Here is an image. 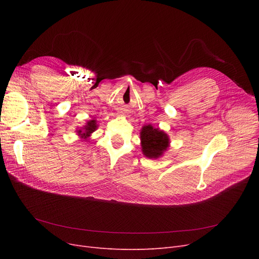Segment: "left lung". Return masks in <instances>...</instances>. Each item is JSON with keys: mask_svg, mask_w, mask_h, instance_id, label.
I'll return each instance as SVG.
<instances>
[{"mask_svg": "<svg viewBox=\"0 0 259 259\" xmlns=\"http://www.w3.org/2000/svg\"><path fill=\"white\" fill-rule=\"evenodd\" d=\"M143 153L149 159H158L167 150L169 138L166 133L153 127L151 124L145 125L140 132Z\"/></svg>", "mask_w": 259, "mask_h": 259, "instance_id": "left-lung-1", "label": "left lung"}]
</instances>
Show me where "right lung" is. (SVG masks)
Returning a JSON list of instances; mask_svg holds the SVG:
<instances>
[{
	"instance_id": "obj_1",
	"label": "right lung",
	"mask_w": 259,
	"mask_h": 259,
	"mask_svg": "<svg viewBox=\"0 0 259 259\" xmlns=\"http://www.w3.org/2000/svg\"><path fill=\"white\" fill-rule=\"evenodd\" d=\"M97 130V123L95 120H91L86 125H84L83 128L77 131V135H79L81 138L86 139L91 136V134L93 132H95Z\"/></svg>"
}]
</instances>
